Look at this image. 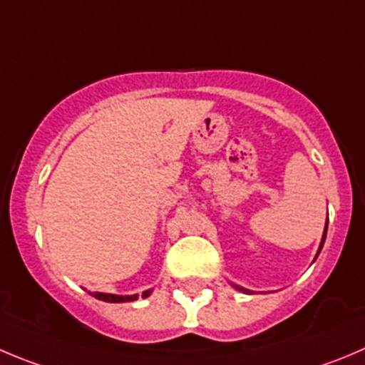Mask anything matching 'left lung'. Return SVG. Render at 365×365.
Masks as SVG:
<instances>
[{
  "label": "left lung",
  "instance_id": "8db88e82",
  "mask_svg": "<svg viewBox=\"0 0 365 365\" xmlns=\"http://www.w3.org/2000/svg\"><path fill=\"white\" fill-rule=\"evenodd\" d=\"M326 231H328V218H326L324 232H322V238H321V245H319V251H317V255H315V259H317L319 252H321L322 245H324V240H326ZM232 287H235V289H237V290H240V292H244V294H255V292H252V290H249V289H244V287H240V284H235V283H232Z\"/></svg>",
  "mask_w": 365,
  "mask_h": 365
}]
</instances>
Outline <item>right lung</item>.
<instances>
[{
	"instance_id": "1",
	"label": "right lung",
	"mask_w": 365,
	"mask_h": 365,
	"mask_svg": "<svg viewBox=\"0 0 365 365\" xmlns=\"http://www.w3.org/2000/svg\"><path fill=\"white\" fill-rule=\"evenodd\" d=\"M93 297H96V299L100 301H106V303H130V301H136L138 294H134V296H116V294H106V292H89ZM152 294V289L150 290H145L143 292V297H148Z\"/></svg>"
}]
</instances>
